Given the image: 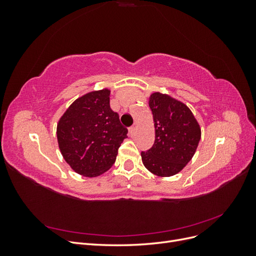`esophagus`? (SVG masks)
Wrapping results in <instances>:
<instances>
[{
  "label": "esophagus",
  "instance_id": "obj_1",
  "mask_svg": "<svg viewBox=\"0 0 256 256\" xmlns=\"http://www.w3.org/2000/svg\"><path fill=\"white\" fill-rule=\"evenodd\" d=\"M134 131H136V125L131 126V127L129 128V134H130V136H134Z\"/></svg>",
  "mask_w": 256,
  "mask_h": 256
}]
</instances>
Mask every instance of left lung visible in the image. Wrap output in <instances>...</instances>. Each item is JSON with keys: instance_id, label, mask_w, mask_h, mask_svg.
<instances>
[{"instance_id": "left-lung-1", "label": "left lung", "mask_w": 256, "mask_h": 256, "mask_svg": "<svg viewBox=\"0 0 256 256\" xmlns=\"http://www.w3.org/2000/svg\"><path fill=\"white\" fill-rule=\"evenodd\" d=\"M154 126V143L142 152L144 166L152 174L170 177L188 164L200 140V127L184 102L154 92L148 98Z\"/></svg>"}]
</instances>
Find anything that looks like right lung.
<instances>
[{
  "label": "right lung",
  "mask_w": 256,
  "mask_h": 256,
  "mask_svg": "<svg viewBox=\"0 0 256 256\" xmlns=\"http://www.w3.org/2000/svg\"><path fill=\"white\" fill-rule=\"evenodd\" d=\"M109 88L76 98L58 120L56 136L62 156L76 173L96 177L116 160L128 130L110 108Z\"/></svg>",
  "instance_id": "right-lung-1"
}]
</instances>
